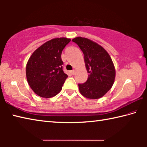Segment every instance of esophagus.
Masks as SVG:
<instances>
[{
  "mask_svg": "<svg viewBox=\"0 0 147 147\" xmlns=\"http://www.w3.org/2000/svg\"><path fill=\"white\" fill-rule=\"evenodd\" d=\"M71 73H72V74H75V70H73V71H71Z\"/></svg>",
  "mask_w": 147,
  "mask_h": 147,
  "instance_id": "34e87169",
  "label": "esophagus"
}]
</instances>
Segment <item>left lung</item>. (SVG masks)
<instances>
[{
  "instance_id": "8db88e82",
  "label": "left lung",
  "mask_w": 147,
  "mask_h": 147,
  "mask_svg": "<svg viewBox=\"0 0 147 147\" xmlns=\"http://www.w3.org/2000/svg\"><path fill=\"white\" fill-rule=\"evenodd\" d=\"M72 41L83 52L89 73L88 80L78 84L80 92L88 98L102 97L111 88L115 78V69L110 56L100 45L88 38L77 37Z\"/></svg>"
}]
</instances>
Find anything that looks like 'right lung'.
<instances>
[{"mask_svg": "<svg viewBox=\"0 0 147 147\" xmlns=\"http://www.w3.org/2000/svg\"><path fill=\"white\" fill-rule=\"evenodd\" d=\"M70 41L66 38L53 39L37 49L30 57L26 67V79L38 96L51 98L61 91L68 77L63 71L61 53Z\"/></svg>", "mask_w": 147, "mask_h": 147, "instance_id": "obj_1", "label": "right lung"}]
</instances>
